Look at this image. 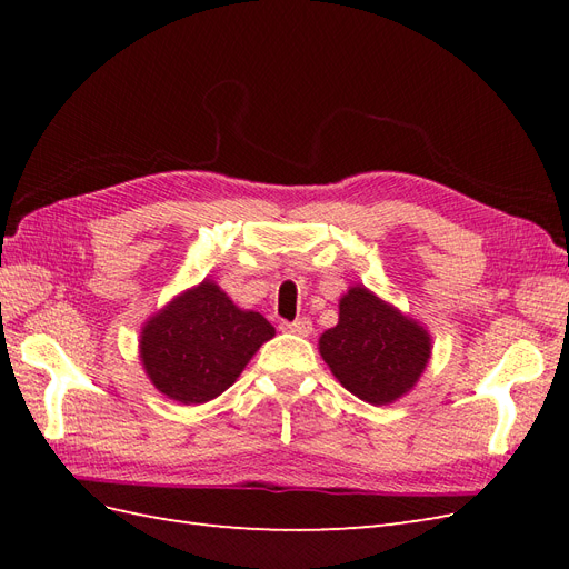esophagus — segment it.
<instances>
[{
    "mask_svg": "<svg viewBox=\"0 0 569 569\" xmlns=\"http://www.w3.org/2000/svg\"><path fill=\"white\" fill-rule=\"evenodd\" d=\"M284 330L295 332V335H299V337H308V335L313 332V322L308 320V318H299V320H295V322H284Z\"/></svg>",
    "mask_w": 569,
    "mask_h": 569,
    "instance_id": "34e87169",
    "label": "esophagus"
}]
</instances>
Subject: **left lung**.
<instances>
[{
  "label": "left lung",
  "instance_id": "8db88e82",
  "mask_svg": "<svg viewBox=\"0 0 569 569\" xmlns=\"http://www.w3.org/2000/svg\"><path fill=\"white\" fill-rule=\"evenodd\" d=\"M320 356L343 389L360 401L389 406L418 385L432 335L363 284L339 299V322L318 339Z\"/></svg>",
  "mask_w": 569,
  "mask_h": 569
}]
</instances>
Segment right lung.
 Listing matches in <instances>:
<instances>
[{"mask_svg": "<svg viewBox=\"0 0 569 569\" xmlns=\"http://www.w3.org/2000/svg\"><path fill=\"white\" fill-rule=\"evenodd\" d=\"M272 337L274 327L261 313L239 308L206 278L142 325L140 360L163 396L199 406L230 389Z\"/></svg>", "mask_w": 569, "mask_h": 569, "instance_id": "obj_1", "label": "right lung"}]
</instances>
